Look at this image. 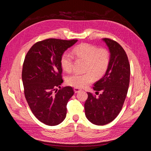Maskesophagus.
Here are the masks:
<instances>
[{"instance_id": "34e87169", "label": "esophagus", "mask_w": 151, "mask_h": 151, "mask_svg": "<svg viewBox=\"0 0 151 151\" xmlns=\"http://www.w3.org/2000/svg\"><path fill=\"white\" fill-rule=\"evenodd\" d=\"M81 91V89H79V88H74V92H75L76 93L80 92Z\"/></svg>"}]
</instances>
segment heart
Here are the masks:
<instances>
[{"instance_id":"1","label":"heart","mask_w":151,"mask_h":151,"mask_svg":"<svg viewBox=\"0 0 151 151\" xmlns=\"http://www.w3.org/2000/svg\"><path fill=\"white\" fill-rule=\"evenodd\" d=\"M73 56L86 61L83 74H74L67 77V85L76 88H82L91 84L95 78H99L106 72L110 62V53L104 48H98L89 43H81L72 50ZM73 57L63 54L60 63L63 70L69 73L72 70Z\"/></svg>"}]
</instances>
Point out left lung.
<instances>
[{
	"mask_svg": "<svg viewBox=\"0 0 151 151\" xmlns=\"http://www.w3.org/2000/svg\"><path fill=\"white\" fill-rule=\"evenodd\" d=\"M103 40L110 52V62L106 74L93 86L96 93H102L97 97L88 93L84 104L86 116L96 125H106L115 119L122 110L130 83V67L124 49L115 40Z\"/></svg>",
	"mask_w": 151,
	"mask_h": 151,
	"instance_id": "8db88e82",
	"label": "left lung"
}]
</instances>
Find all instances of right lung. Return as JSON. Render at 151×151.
<instances>
[{"instance_id": "add662e5", "label": "right lung", "mask_w": 151, "mask_h": 151, "mask_svg": "<svg viewBox=\"0 0 151 151\" xmlns=\"http://www.w3.org/2000/svg\"><path fill=\"white\" fill-rule=\"evenodd\" d=\"M77 42L44 40L34 44L25 57L22 71L25 98L33 115L47 125H57L64 120L67 104L74 94L72 87H60V60L65 50Z\"/></svg>"}]
</instances>
